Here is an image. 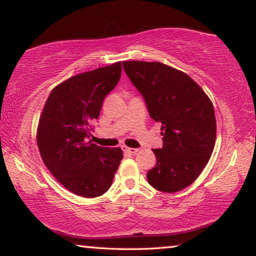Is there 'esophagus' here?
<instances>
[{
    "label": "esophagus",
    "instance_id": "obj_1",
    "mask_svg": "<svg viewBox=\"0 0 256 256\" xmlns=\"http://www.w3.org/2000/svg\"><path fill=\"white\" fill-rule=\"evenodd\" d=\"M122 150L126 154H130V156H134V154L137 153V148H127V146H122Z\"/></svg>",
    "mask_w": 256,
    "mask_h": 256
}]
</instances>
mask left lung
<instances>
[{"instance_id":"left-lung-1","label":"left lung","mask_w":256,"mask_h":256,"mask_svg":"<svg viewBox=\"0 0 256 256\" xmlns=\"http://www.w3.org/2000/svg\"><path fill=\"white\" fill-rule=\"evenodd\" d=\"M127 76L145 100L153 120L161 122L162 148L153 150L156 164L148 182L176 192L192 184L210 160L216 121L208 96L182 71L161 62L124 61Z\"/></svg>"}]
</instances>
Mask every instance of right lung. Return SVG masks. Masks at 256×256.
<instances>
[{
    "label": "right lung",
    "mask_w": 256,
    "mask_h": 256,
    "mask_svg": "<svg viewBox=\"0 0 256 256\" xmlns=\"http://www.w3.org/2000/svg\"><path fill=\"white\" fill-rule=\"evenodd\" d=\"M121 62L70 77L54 87L37 127L44 164L62 186L82 198H98L112 185L124 154L88 140L106 96L121 77Z\"/></svg>",
    "instance_id": "add662e5"
}]
</instances>
